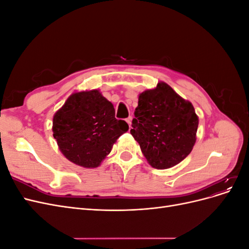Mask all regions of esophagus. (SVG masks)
Wrapping results in <instances>:
<instances>
[{"mask_svg":"<svg viewBox=\"0 0 249 249\" xmlns=\"http://www.w3.org/2000/svg\"><path fill=\"white\" fill-rule=\"evenodd\" d=\"M132 116H129V117H127L126 119H125V122L127 123V124H129V126L131 127V124H132Z\"/></svg>","mask_w":249,"mask_h":249,"instance_id":"esophagus-1","label":"esophagus"}]
</instances>
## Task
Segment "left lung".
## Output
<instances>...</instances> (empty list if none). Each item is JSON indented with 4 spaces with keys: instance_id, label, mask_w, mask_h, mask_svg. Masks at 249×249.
<instances>
[{
    "instance_id": "obj_1",
    "label": "left lung",
    "mask_w": 249,
    "mask_h": 249,
    "mask_svg": "<svg viewBox=\"0 0 249 249\" xmlns=\"http://www.w3.org/2000/svg\"><path fill=\"white\" fill-rule=\"evenodd\" d=\"M134 114L131 134L150 166L171 168L191 153L198 116L193 105L166 83L141 92Z\"/></svg>"
}]
</instances>
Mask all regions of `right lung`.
<instances>
[{"label":"right lung","instance_id":"1","mask_svg":"<svg viewBox=\"0 0 249 249\" xmlns=\"http://www.w3.org/2000/svg\"><path fill=\"white\" fill-rule=\"evenodd\" d=\"M52 130L67 160L81 167L96 168L129 125L116 119L113 104L100 90L92 89L71 93L54 114Z\"/></svg>","mask_w":249,"mask_h":249}]
</instances>
